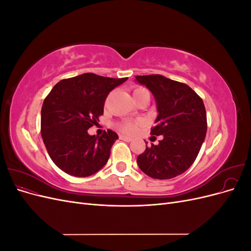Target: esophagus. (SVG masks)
<instances>
[{"mask_svg":"<svg viewBox=\"0 0 251 251\" xmlns=\"http://www.w3.org/2000/svg\"><path fill=\"white\" fill-rule=\"evenodd\" d=\"M119 138H120L121 140L126 141V142H130V141L133 140L131 137H128V136H125V135H119Z\"/></svg>","mask_w":251,"mask_h":251,"instance_id":"obj_1","label":"esophagus"}]
</instances>
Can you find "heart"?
<instances>
[{
  "label": "heart",
  "instance_id": "b5f03b06",
  "mask_svg": "<svg viewBox=\"0 0 251 251\" xmlns=\"http://www.w3.org/2000/svg\"><path fill=\"white\" fill-rule=\"evenodd\" d=\"M144 91H148V90L144 89V88H136L133 91V96L138 95V94L144 92ZM139 126V121H136V123H132V121H126V123H123V124L119 125V128L123 132L132 134L136 130H137V126Z\"/></svg>",
  "mask_w": 251,
  "mask_h": 251
}]
</instances>
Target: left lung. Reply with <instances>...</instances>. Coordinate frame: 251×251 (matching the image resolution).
Instances as JSON below:
<instances>
[{"label": "left lung", "mask_w": 251, "mask_h": 251, "mask_svg": "<svg viewBox=\"0 0 251 251\" xmlns=\"http://www.w3.org/2000/svg\"><path fill=\"white\" fill-rule=\"evenodd\" d=\"M136 81L155 97L158 116L151 134L163 137L157 146L147 147L137 157V164L154 179L177 177L191 168L206 136L202 98L185 83L159 74L138 75Z\"/></svg>", "instance_id": "obj_1"}]
</instances>
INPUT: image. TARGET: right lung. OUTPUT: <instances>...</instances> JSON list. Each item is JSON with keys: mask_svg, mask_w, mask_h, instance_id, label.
<instances>
[{"mask_svg": "<svg viewBox=\"0 0 251 251\" xmlns=\"http://www.w3.org/2000/svg\"><path fill=\"white\" fill-rule=\"evenodd\" d=\"M126 79L83 73L58 81L50 91L42 107L41 134L50 158L60 170L88 177L108 162L118 135L108 130L96 137L88 130L100 121L108 94Z\"/></svg>", "mask_w": 251, "mask_h": 251, "instance_id": "1", "label": "right lung"}]
</instances>
